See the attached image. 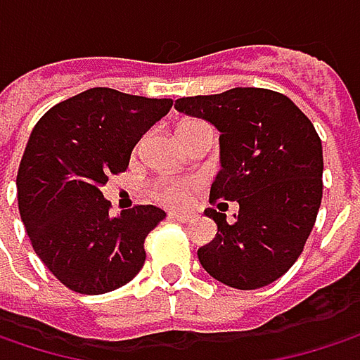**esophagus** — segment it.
Here are the masks:
<instances>
[{
	"label": "esophagus",
	"mask_w": 360,
	"mask_h": 360,
	"mask_svg": "<svg viewBox=\"0 0 360 360\" xmlns=\"http://www.w3.org/2000/svg\"><path fill=\"white\" fill-rule=\"evenodd\" d=\"M169 217H171L173 221H179V223H191V221L195 219L193 212H171Z\"/></svg>",
	"instance_id": "obj_1"
}]
</instances>
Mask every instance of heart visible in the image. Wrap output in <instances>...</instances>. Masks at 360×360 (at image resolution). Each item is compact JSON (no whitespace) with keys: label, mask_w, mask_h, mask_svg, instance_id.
<instances>
[{"label":"heart","mask_w":360,"mask_h":360,"mask_svg":"<svg viewBox=\"0 0 360 360\" xmlns=\"http://www.w3.org/2000/svg\"><path fill=\"white\" fill-rule=\"evenodd\" d=\"M198 185L195 177H160L152 183V198L165 206H183Z\"/></svg>","instance_id":"b5f03b06"}]
</instances>
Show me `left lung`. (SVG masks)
Returning a JSON list of instances; mask_svg holds the SVG:
<instances>
[{
  "label": "left lung",
  "mask_w": 360,
  "mask_h": 360,
  "mask_svg": "<svg viewBox=\"0 0 360 360\" xmlns=\"http://www.w3.org/2000/svg\"><path fill=\"white\" fill-rule=\"evenodd\" d=\"M175 108L221 133L210 202L240 206L231 223L204 210L217 236L198 248L200 264L238 290L273 283L300 256L321 206L323 148L313 122L290 98L260 87L179 98Z\"/></svg>",
  "instance_id": "left-lung-1"
}]
</instances>
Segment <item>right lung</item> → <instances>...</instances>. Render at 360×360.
<instances>
[{"label":"right lung","mask_w":360,"mask_h":360,"mask_svg":"<svg viewBox=\"0 0 360 360\" xmlns=\"http://www.w3.org/2000/svg\"><path fill=\"white\" fill-rule=\"evenodd\" d=\"M171 106L94 87L35 124L16 177L18 208L37 256L66 288L106 294L141 271L143 242L167 212L150 204L112 217L102 187Z\"/></svg>","instance_id":"right-lung-1"}]
</instances>
